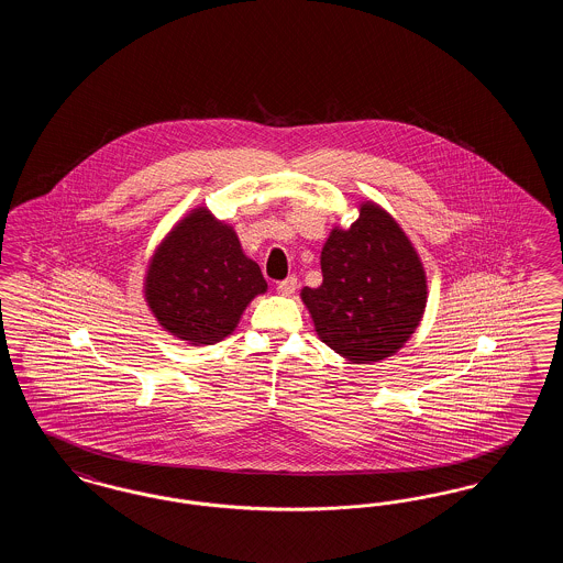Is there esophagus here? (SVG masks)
Wrapping results in <instances>:
<instances>
[{
  "instance_id": "34e87169",
  "label": "esophagus",
  "mask_w": 563,
  "mask_h": 563,
  "mask_svg": "<svg viewBox=\"0 0 563 563\" xmlns=\"http://www.w3.org/2000/svg\"><path fill=\"white\" fill-rule=\"evenodd\" d=\"M295 289H297V278L295 276H289V278H285L283 283L276 285V291H278V295H283V297L294 295Z\"/></svg>"
}]
</instances>
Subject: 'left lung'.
<instances>
[{"mask_svg":"<svg viewBox=\"0 0 563 563\" xmlns=\"http://www.w3.org/2000/svg\"><path fill=\"white\" fill-rule=\"evenodd\" d=\"M322 285L303 287L314 331L350 363H379L407 344L424 317V264L397 219L365 200L350 228L335 225L321 251Z\"/></svg>","mask_w":563,"mask_h":563,"instance_id":"obj_1","label":"left lung"}]
</instances>
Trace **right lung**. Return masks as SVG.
I'll return each instance as SVG.
<instances>
[{
  "label": "right lung",
  "instance_id": "add662e5",
  "mask_svg": "<svg viewBox=\"0 0 563 563\" xmlns=\"http://www.w3.org/2000/svg\"><path fill=\"white\" fill-rule=\"evenodd\" d=\"M268 291L239 234L207 207L181 217L158 242L145 269L143 295L162 329L189 346L232 335L242 312Z\"/></svg>",
  "mask_w": 563,
  "mask_h": 563
}]
</instances>
